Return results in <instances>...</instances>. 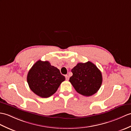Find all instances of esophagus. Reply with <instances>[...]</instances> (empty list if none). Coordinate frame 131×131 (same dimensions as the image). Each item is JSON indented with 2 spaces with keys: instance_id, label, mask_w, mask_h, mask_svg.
<instances>
[{
  "instance_id": "34e87169",
  "label": "esophagus",
  "mask_w": 131,
  "mask_h": 131,
  "mask_svg": "<svg viewBox=\"0 0 131 131\" xmlns=\"http://www.w3.org/2000/svg\"><path fill=\"white\" fill-rule=\"evenodd\" d=\"M65 78H66V80H69V77L68 75H65Z\"/></svg>"
}]
</instances>
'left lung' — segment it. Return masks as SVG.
<instances>
[{
    "instance_id": "1",
    "label": "left lung",
    "mask_w": 131,
    "mask_h": 131,
    "mask_svg": "<svg viewBox=\"0 0 131 131\" xmlns=\"http://www.w3.org/2000/svg\"><path fill=\"white\" fill-rule=\"evenodd\" d=\"M69 81L75 90L81 95L89 96L96 93L102 84V75L92 62L78 63L71 70Z\"/></svg>"
}]
</instances>
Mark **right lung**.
I'll use <instances>...</instances> for the list:
<instances>
[{
    "instance_id": "right-lung-1",
    "label": "right lung",
    "mask_w": 131,
    "mask_h": 131,
    "mask_svg": "<svg viewBox=\"0 0 131 131\" xmlns=\"http://www.w3.org/2000/svg\"><path fill=\"white\" fill-rule=\"evenodd\" d=\"M27 80L33 93L46 98L56 93L65 78L58 69L51 65L49 61L38 60L29 70Z\"/></svg>"
}]
</instances>
